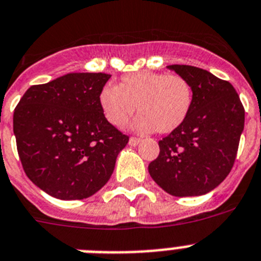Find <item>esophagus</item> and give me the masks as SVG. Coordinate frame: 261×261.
Returning a JSON list of instances; mask_svg holds the SVG:
<instances>
[{
	"label": "esophagus",
	"instance_id": "obj_1",
	"mask_svg": "<svg viewBox=\"0 0 261 261\" xmlns=\"http://www.w3.org/2000/svg\"><path fill=\"white\" fill-rule=\"evenodd\" d=\"M141 143V139H139V138H130V139H128V144H130V146H133V147H135V146H138V144Z\"/></svg>",
	"mask_w": 261,
	"mask_h": 261
}]
</instances>
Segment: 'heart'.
I'll return each mask as SVG.
<instances>
[{"instance_id":"1","label":"heart","mask_w":261,"mask_h":261,"mask_svg":"<svg viewBox=\"0 0 261 261\" xmlns=\"http://www.w3.org/2000/svg\"><path fill=\"white\" fill-rule=\"evenodd\" d=\"M100 109L113 126H122L137 110L134 127L141 133L168 134L185 123L194 105L191 83L178 74L139 71L124 75L119 86L107 83L99 94Z\"/></svg>"}]
</instances>
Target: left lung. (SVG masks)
Returning a JSON list of instances; mask_svg holds the SVG:
<instances>
[{"instance_id":"8db88e82","label":"left lung","mask_w":261,"mask_h":261,"mask_svg":"<svg viewBox=\"0 0 261 261\" xmlns=\"http://www.w3.org/2000/svg\"><path fill=\"white\" fill-rule=\"evenodd\" d=\"M167 67L191 83L194 105L185 123L159 141L161 152L148 172L172 196H199L218 187L231 171L244 130V107L231 83L207 70Z\"/></svg>"}]
</instances>
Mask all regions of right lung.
I'll list each match as a JSON object with an SVG mask.
<instances>
[{
    "label": "right lung",
    "mask_w": 261,
    "mask_h": 261,
    "mask_svg": "<svg viewBox=\"0 0 261 261\" xmlns=\"http://www.w3.org/2000/svg\"><path fill=\"white\" fill-rule=\"evenodd\" d=\"M110 74L69 73L28 89L13 115L28 178L50 196L81 200L106 185L128 137L100 109Z\"/></svg>",
    "instance_id": "obj_1"
}]
</instances>
